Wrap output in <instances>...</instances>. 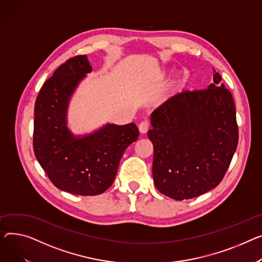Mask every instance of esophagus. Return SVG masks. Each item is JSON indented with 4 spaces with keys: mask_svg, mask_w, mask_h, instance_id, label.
I'll return each mask as SVG.
<instances>
[{
    "mask_svg": "<svg viewBox=\"0 0 262 262\" xmlns=\"http://www.w3.org/2000/svg\"><path fill=\"white\" fill-rule=\"evenodd\" d=\"M149 127H150V124H149L148 121H146V120L142 121L141 123L139 124V132H140L141 134H145V133H147Z\"/></svg>",
    "mask_w": 262,
    "mask_h": 262,
    "instance_id": "obj_1",
    "label": "esophagus"
}]
</instances>
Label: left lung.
Here are the masks:
<instances>
[{"instance_id":"left-lung-1","label":"left lung","mask_w":262,"mask_h":262,"mask_svg":"<svg viewBox=\"0 0 262 262\" xmlns=\"http://www.w3.org/2000/svg\"><path fill=\"white\" fill-rule=\"evenodd\" d=\"M221 81L214 69L207 89L176 94L151 114L154 182L171 199L211 190L231 164L239 133L233 96Z\"/></svg>"}]
</instances>
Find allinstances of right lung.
Masks as SVG:
<instances>
[{"mask_svg":"<svg viewBox=\"0 0 262 262\" xmlns=\"http://www.w3.org/2000/svg\"><path fill=\"white\" fill-rule=\"evenodd\" d=\"M92 66L85 55L68 59L41 87L34 104L33 150L49 180L67 193L95 196L114 182L120 160L135 142V123L107 124L77 138L66 126L69 99Z\"/></svg>","mask_w":262,"mask_h":262,"instance_id":"obj_1","label":"right lung"}]
</instances>
